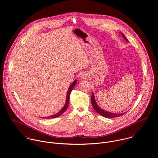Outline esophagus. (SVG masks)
<instances>
[{"mask_svg": "<svg viewBox=\"0 0 158 158\" xmlns=\"http://www.w3.org/2000/svg\"><path fill=\"white\" fill-rule=\"evenodd\" d=\"M89 77V74L87 73H82V74L81 76V79L82 80L87 79Z\"/></svg>", "mask_w": 158, "mask_h": 158, "instance_id": "1", "label": "esophagus"}]
</instances>
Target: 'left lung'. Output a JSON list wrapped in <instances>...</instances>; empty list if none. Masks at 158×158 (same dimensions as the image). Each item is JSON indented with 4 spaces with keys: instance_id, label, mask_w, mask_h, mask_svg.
Returning a JSON list of instances; mask_svg holds the SVG:
<instances>
[{
    "instance_id": "1",
    "label": "left lung",
    "mask_w": 158,
    "mask_h": 158,
    "mask_svg": "<svg viewBox=\"0 0 158 158\" xmlns=\"http://www.w3.org/2000/svg\"><path fill=\"white\" fill-rule=\"evenodd\" d=\"M121 35L123 37V38L127 41L128 42V40L125 37V35L121 33ZM91 102H92V105H93V109L98 112V114H99L100 115H101L102 116L104 117V118H115V117H119V116H123V114H124L126 112H124V113H119V114H117V113H113V112H108L107 110H105L102 109H101L96 103V99H95V97H94V93H93L92 94V97H91Z\"/></svg>"
}]
</instances>
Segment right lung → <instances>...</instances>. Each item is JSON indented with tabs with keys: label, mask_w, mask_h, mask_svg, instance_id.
<instances>
[{
	"label": "right lung",
	"mask_w": 158,
	"mask_h": 158,
	"mask_svg": "<svg viewBox=\"0 0 158 158\" xmlns=\"http://www.w3.org/2000/svg\"><path fill=\"white\" fill-rule=\"evenodd\" d=\"M77 80H75V81L71 84V85L69 86L68 90H67V95H66V99H65L66 100H65V104H64V107L57 112V114H54V115H52V116H48V117H44V118H44V119H51V118H57V117L60 116L63 113V112H64L66 110V109H67V107H68L71 93V91H72V90L73 89V88L74 87V86L76 85V83H77Z\"/></svg>",
	"instance_id": "right-lung-1"
}]
</instances>
